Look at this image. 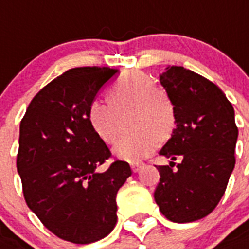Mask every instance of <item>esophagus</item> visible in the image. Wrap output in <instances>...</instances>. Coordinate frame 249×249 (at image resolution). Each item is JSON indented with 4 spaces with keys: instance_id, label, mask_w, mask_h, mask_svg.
Masks as SVG:
<instances>
[{
    "instance_id": "1",
    "label": "esophagus",
    "mask_w": 249,
    "mask_h": 249,
    "mask_svg": "<svg viewBox=\"0 0 249 249\" xmlns=\"http://www.w3.org/2000/svg\"><path fill=\"white\" fill-rule=\"evenodd\" d=\"M143 163H133V165H131V170H133V173H138V171H141Z\"/></svg>"
}]
</instances>
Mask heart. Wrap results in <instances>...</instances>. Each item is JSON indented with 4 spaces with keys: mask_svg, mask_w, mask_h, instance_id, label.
<instances>
[{
    "mask_svg": "<svg viewBox=\"0 0 249 249\" xmlns=\"http://www.w3.org/2000/svg\"><path fill=\"white\" fill-rule=\"evenodd\" d=\"M109 101L96 98L88 108L93 131L105 143H112L121 116L134 112L131 129L135 134L124 135L114 145V153L129 162H139L156 148L160 138H166L177 124L175 107L166 92L157 89L156 82L143 71H129L108 90Z\"/></svg>",
    "mask_w": 249,
    "mask_h": 249,
    "instance_id": "b5f03b06",
    "label": "heart"
}]
</instances>
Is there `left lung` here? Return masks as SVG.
<instances>
[{
  "label": "left lung",
  "mask_w": 249,
  "mask_h": 249,
  "mask_svg": "<svg viewBox=\"0 0 249 249\" xmlns=\"http://www.w3.org/2000/svg\"><path fill=\"white\" fill-rule=\"evenodd\" d=\"M160 83L177 115V128L160 155L182 162L175 171L172 161L156 166L155 201L167 220L192 223L215 210L235 166L234 108L216 84L183 66H167Z\"/></svg>",
  "instance_id": "8db88e82"
}]
</instances>
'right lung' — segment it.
<instances>
[{
    "label": "right lung",
    "mask_w": 249,
    "mask_h": 249,
    "mask_svg": "<svg viewBox=\"0 0 249 249\" xmlns=\"http://www.w3.org/2000/svg\"><path fill=\"white\" fill-rule=\"evenodd\" d=\"M118 70L74 68L36 94L20 123L16 167L28 207L50 231L75 244L102 239L116 225V195L131 175L93 131L88 108Z\"/></svg>",
    "instance_id": "right-lung-1"
}]
</instances>
